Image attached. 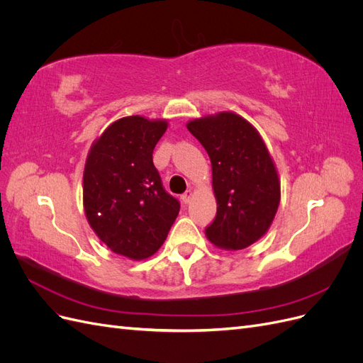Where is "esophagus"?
Segmentation results:
<instances>
[{
	"instance_id": "esophagus-1",
	"label": "esophagus",
	"mask_w": 363,
	"mask_h": 363,
	"mask_svg": "<svg viewBox=\"0 0 363 363\" xmlns=\"http://www.w3.org/2000/svg\"><path fill=\"white\" fill-rule=\"evenodd\" d=\"M192 191H186L183 195H182V201L184 203V204H189L191 203V200H192Z\"/></svg>"
}]
</instances>
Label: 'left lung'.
<instances>
[{
    "mask_svg": "<svg viewBox=\"0 0 363 363\" xmlns=\"http://www.w3.org/2000/svg\"><path fill=\"white\" fill-rule=\"evenodd\" d=\"M212 163L216 216L206 236L219 248L244 250L268 232L280 182L265 142L247 119L221 112L186 124Z\"/></svg>",
    "mask_w": 363,
    "mask_h": 363,
    "instance_id": "obj_1",
    "label": "left lung"
}]
</instances>
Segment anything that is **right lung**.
Listing matches in <instances>:
<instances>
[{"label":"right lung","instance_id":"1","mask_svg":"<svg viewBox=\"0 0 363 363\" xmlns=\"http://www.w3.org/2000/svg\"><path fill=\"white\" fill-rule=\"evenodd\" d=\"M167 128L164 119L121 118L94 142L86 159L87 223L113 252L131 260L155 255L180 211L152 163V150Z\"/></svg>","mask_w":363,"mask_h":363}]
</instances>
